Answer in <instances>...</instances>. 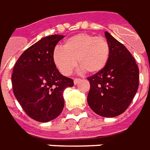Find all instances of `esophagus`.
<instances>
[{
  "label": "esophagus",
  "instance_id": "obj_1",
  "mask_svg": "<svg viewBox=\"0 0 150 150\" xmlns=\"http://www.w3.org/2000/svg\"><path fill=\"white\" fill-rule=\"evenodd\" d=\"M80 81V79H79V78H75V80H74V84H75V85H77Z\"/></svg>",
  "mask_w": 150,
  "mask_h": 150
}]
</instances>
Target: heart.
I'll list each match as a JSON object with an SVG mask.
<instances>
[{"mask_svg":"<svg viewBox=\"0 0 150 150\" xmlns=\"http://www.w3.org/2000/svg\"><path fill=\"white\" fill-rule=\"evenodd\" d=\"M61 47L54 49L52 58L56 68L65 75L73 72L77 61L82 70L98 73L105 69L110 54V45L105 38L87 33L77 34L66 39Z\"/></svg>","mask_w":150,"mask_h":150,"instance_id":"1","label":"heart"}]
</instances>
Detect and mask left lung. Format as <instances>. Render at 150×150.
<instances>
[{"mask_svg": "<svg viewBox=\"0 0 150 150\" xmlns=\"http://www.w3.org/2000/svg\"><path fill=\"white\" fill-rule=\"evenodd\" d=\"M110 59L105 69L87 79L91 89L87 102L103 117H115L126 110L139 88V68L130 52L105 31Z\"/></svg>", "mask_w": 150, "mask_h": 150, "instance_id": "8db88e82", "label": "left lung"}]
</instances>
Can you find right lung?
<instances>
[{
  "label": "right lung",
  "instance_id": "obj_1",
  "mask_svg": "<svg viewBox=\"0 0 150 150\" xmlns=\"http://www.w3.org/2000/svg\"><path fill=\"white\" fill-rule=\"evenodd\" d=\"M65 36L51 35L30 46L19 57L11 75L13 93L27 115L39 122L59 116L65 100L63 92L74 81L59 72L53 62L56 44Z\"/></svg>",
  "mask_w": 150,
  "mask_h": 150
}]
</instances>
